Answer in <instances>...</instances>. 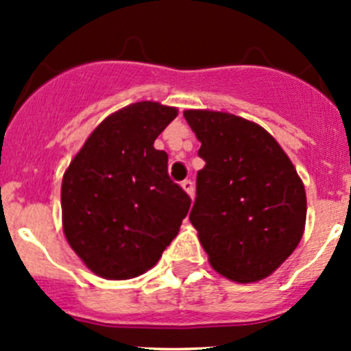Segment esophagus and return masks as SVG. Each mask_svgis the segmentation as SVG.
Segmentation results:
<instances>
[{"label":"esophagus","instance_id":"34e87169","mask_svg":"<svg viewBox=\"0 0 351 351\" xmlns=\"http://www.w3.org/2000/svg\"><path fill=\"white\" fill-rule=\"evenodd\" d=\"M182 186H183V190H185V192L189 193L190 197H193V192H195V189H193V182H192V180H185V182L182 183Z\"/></svg>","mask_w":351,"mask_h":351}]
</instances>
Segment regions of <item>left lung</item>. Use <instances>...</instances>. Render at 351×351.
Masks as SVG:
<instances>
[{"label":"left lung","mask_w":351,"mask_h":351,"mask_svg":"<svg viewBox=\"0 0 351 351\" xmlns=\"http://www.w3.org/2000/svg\"><path fill=\"white\" fill-rule=\"evenodd\" d=\"M185 119L205 161L190 222L212 268L258 282L293 253L306 226V190L277 141L256 123L210 110Z\"/></svg>","instance_id":"8db88e82"}]
</instances>
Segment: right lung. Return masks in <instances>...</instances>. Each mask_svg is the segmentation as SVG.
<instances>
[{
	"label": "right lung",
	"mask_w": 351,
	"mask_h": 351,
	"mask_svg": "<svg viewBox=\"0 0 351 351\" xmlns=\"http://www.w3.org/2000/svg\"><path fill=\"white\" fill-rule=\"evenodd\" d=\"M176 108L139 101L107 117L62 178L67 243L91 271L127 280L153 268L176 238L192 200L168 175L154 141Z\"/></svg>",
	"instance_id": "add662e5"
}]
</instances>
